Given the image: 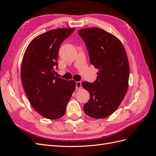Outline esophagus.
Segmentation results:
<instances>
[{
    "instance_id": "obj_1",
    "label": "esophagus",
    "mask_w": 156,
    "mask_h": 156,
    "mask_svg": "<svg viewBox=\"0 0 156 156\" xmlns=\"http://www.w3.org/2000/svg\"><path fill=\"white\" fill-rule=\"evenodd\" d=\"M82 88V82H76V89L77 90H80Z\"/></svg>"
}]
</instances>
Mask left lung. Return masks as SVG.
<instances>
[{
	"label": "left lung",
	"mask_w": 156,
	"mask_h": 156,
	"mask_svg": "<svg viewBox=\"0 0 156 156\" xmlns=\"http://www.w3.org/2000/svg\"><path fill=\"white\" fill-rule=\"evenodd\" d=\"M78 34L87 46L90 63L98 69L93 83H82L90 94L83 110L91 118H105L117 110L127 92L130 74L127 55L120 40L102 29H82Z\"/></svg>",
	"instance_id": "obj_1"
}]
</instances>
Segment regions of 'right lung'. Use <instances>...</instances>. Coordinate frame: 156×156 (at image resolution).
<instances>
[{
  "label": "right lung",
  "instance_id": "add662e5",
  "mask_svg": "<svg viewBox=\"0 0 156 156\" xmlns=\"http://www.w3.org/2000/svg\"><path fill=\"white\" fill-rule=\"evenodd\" d=\"M75 28H58L42 33L29 44L23 56L21 80L33 108L43 117L56 119L65 114L76 88L74 80L56 78L60 44Z\"/></svg>",
  "mask_w": 156,
  "mask_h": 156
}]
</instances>
